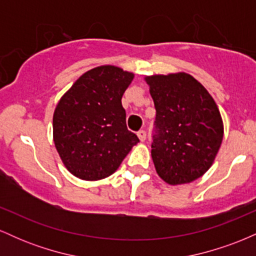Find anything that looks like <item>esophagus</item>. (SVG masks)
<instances>
[{
  "label": "esophagus",
  "instance_id": "1",
  "mask_svg": "<svg viewBox=\"0 0 256 256\" xmlns=\"http://www.w3.org/2000/svg\"><path fill=\"white\" fill-rule=\"evenodd\" d=\"M137 136L140 138V142H144L146 138V132L144 130H140L137 132Z\"/></svg>",
  "mask_w": 256,
  "mask_h": 256
}]
</instances>
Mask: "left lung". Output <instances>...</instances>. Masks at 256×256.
I'll use <instances>...</instances> for the list:
<instances>
[{
	"label": "left lung",
	"instance_id": "8db88e82",
	"mask_svg": "<svg viewBox=\"0 0 256 256\" xmlns=\"http://www.w3.org/2000/svg\"><path fill=\"white\" fill-rule=\"evenodd\" d=\"M146 80L156 110L152 158L158 174L171 185L190 183L208 171L222 144L224 128L218 107L188 73Z\"/></svg>",
	"mask_w": 256,
	"mask_h": 256
}]
</instances>
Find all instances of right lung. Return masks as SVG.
Here are the masks:
<instances>
[{
	"label": "right lung",
	"instance_id": "right-lung-1",
	"mask_svg": "<svg viewBox=\"0 0 256 256\" xmlns=\"http://www.w3.org/2000/svg\"><path fill=\"white\" fill-rule=\"evenodd\" d=\"M134 74L116 66L84 73L55 108L52 131L66 168L84 180L110 177L140 142L126 126L122 98Z\"/></svg>",
	"mask_w": 256,
	"mask_h": 256
}]
</instances>
